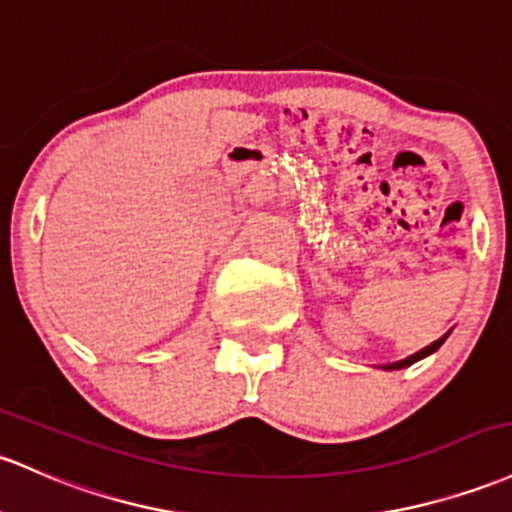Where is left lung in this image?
<instances>
[{"instance_id":"left-lung-1","label":"left lung","mask_w":512,"mask_h":512,"mask_svg":"<svg viewBox=\"0 0 512 512\" xmlns=\"http://www.w3.org/2000/svg\"><path fill=\"white\" fill-rule=\"evenodd\" d=\"M445 338L447 335H442L440 340H435V342H430L428 347H423V350H418L415 352V355H411V357H406V359H401V362H391V364H386L384 369H403V367H408V364H413V362H418V359H423L425 355H430V352H435L437 347L442 345V342H445Z\"/></svg>"}]
</instances>
